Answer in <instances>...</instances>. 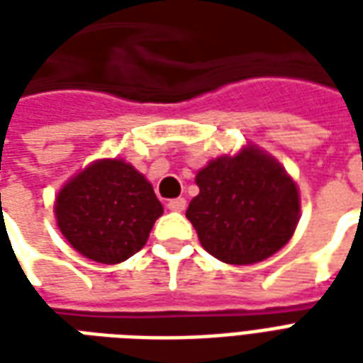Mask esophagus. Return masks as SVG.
Listing matches in <instances>:
<instances>
[{"mask_svg":"<svg viewBox=\"0 0 363 363\" xmlns=\"http://www.w3.org/2000/svg\"><path fill=\"white\" fill-rule=\"evenodd\" d=\"M167 208H169L171 212H182V210L186 208V200H184V198H173V200L167 202Z\"/></svg>","mask_w":363,"mask_h":363,"instance_id":"esophagus-1","label":"esophagus"}]
</instances>
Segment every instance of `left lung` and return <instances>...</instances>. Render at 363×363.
Here are the masks:
<instances>
[{
	"mask_svg": "<svg viewBox=\"0 0 363 363\" xmlns=\"http://www.w3.org/2000/svg\"><path fill=\"white\" fill-rule=\"evenodd\" d=\"M200 194L186 218L206 251L228 264H255L288 243L299 220V194L280 163L249 147L198 171Z\"/></svg>",
	"mask_w": 363,
	"mask_h": 363,
	"instance_id": "8db88e82",
	"label": "left lung"
}]
</instances>
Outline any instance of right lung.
<instances>
[{"label": "right lung", "mask_w": 363, "mask_h": 363, "mask_svg": "<svg viewBox=\"0 0 363 363\" xmlns=\"http://www.w3.org/2000/svg\"><path fill=\"white\" fill-rule=\"evenodd\" d=\"M163 206L143 174L120 159H103L67 182L56 220L75 251L116 264L142 249Z\"/></svg>", "instance_id": "obj_1"}]
</instances>
